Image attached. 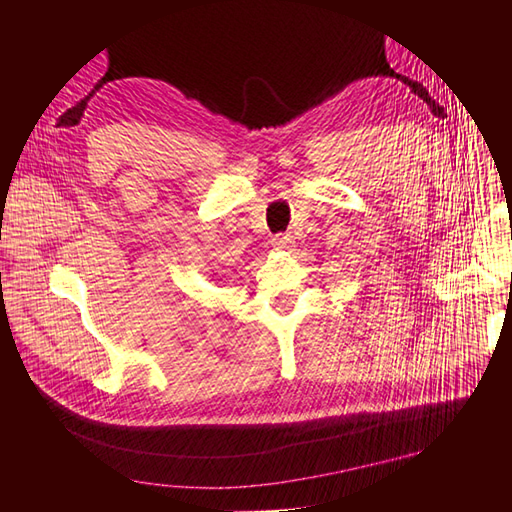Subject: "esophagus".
<instances>
[{
	"mask_svg": "<svg viewBox=\"0 0 512 512\" xmlns=\"http://www.w3.org/2000/svg\"><path fill=\"white\" fill-rule=\"evenodd\" d=\"M271 245H273V250H277V252H286L294 245V239H292V235H277V237H273Z\"/></svg>",
	"mask_w": 512,
	"mask_h": 512,
	"instance_id": "esophagus-1",
	"label": "esophagus"
}]
</instances>
